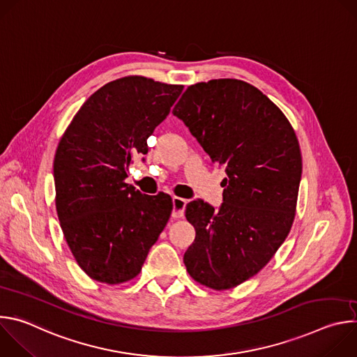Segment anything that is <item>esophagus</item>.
Returning <instances> with one entry per match:
<instances>
[{
	"label": "esophagus",
	"mask_w": 357,
	"mask_h": 357,
	"mask_svg": "<svg viewBox=\"0 0 357 357\" xmlns=\"http://www.w3.org/2000/svg\"><path fill=\"white\" fill-rule=\"evenodd\" d=\"M172 205H174V211H172V218L174 219H179L183 218L185 215V206H186V200L178 196L172 197Z\"/></svg>",
	"instance_id": "esophagus-1"
}]
</instances>
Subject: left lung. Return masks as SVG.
Wrapping results in <instances>:
<instances>
[{"label":"left lung","mask_w":357,"mask_h":357,"mask_svg":"<svg viewBox=\"0 0 357 357\" xmlns=\"http://www.w3.org/2000/svg\"><path fill=\"white\" fill-rule=\"evenodd\" d=\"M172 113L227 174L219 211L200 199L186 205L196 237L183 263L202 285L234 288L267 266L291 230L302 174L295 131L266 94L237 79L189 86Z\"/></svg>","instance_id":"8db88e82"}]
</instances>
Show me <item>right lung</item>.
<instances>
[{"label":"right lung","instance_id":"add662e5","mask_svg":"<svg viewBox=\"0 0 357 357\" xmlns=\"http://www.w3.org/2000/svg\"><path fill=\"white\" fill-rule=\"evenodd\" d=\"M183 86L126 76L94 91L62 135L54 160L56 212L79 267L98 282L135 278L167 226L172 199L124 182Z\"/></svg>","mask_w":357,"mask_h":357}]
</instances>
